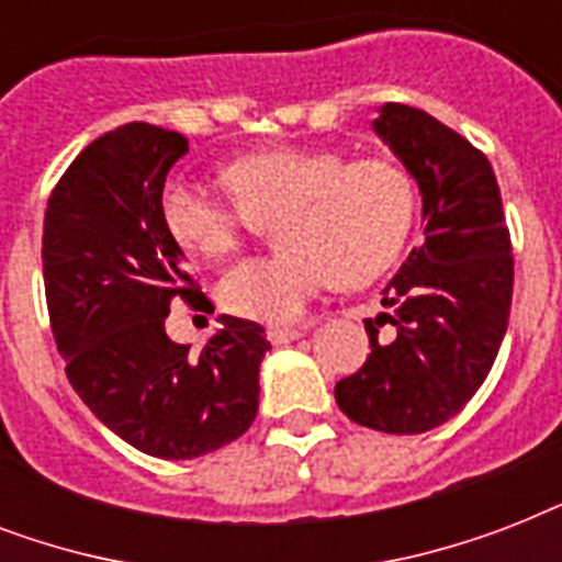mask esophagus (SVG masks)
<instances>
[{
  "label": "esophagus",
  "instance_id": "obj_1",
  "mask_svg": "<svg viewBox=\"0 0 562 562\" xmlns=\"http://www.w3.org/2000/svg\"><path fill=\"white\" fill-rule=\"evenodd\" d=\"M297 338H303V329H297V326H271V329H268V341H271L273 347L297 341Z\"/></svg>",
  "mask_w": 562,
  "mask_h": 562
}]
</instances>
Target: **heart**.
I'll list each match as a JSON object with an SVG mask.
<instances>
[{
	"label": "heart",
	"mask_w": 562,
	"mask_h": 562,
	"mask_svg": "<svg viewBox=\"0 0 562 562\" xmlns=\"http://www.w3.org/2000/svg\"><path fill=\"white\" fill-rule=\"evenodd\" d=\"M236 203L175 180L162 189L166 233L187 254L224 259L265 221H280L277 256H256L221 280L227 312L259 324H297L333 280L364 285L382 277L408 245L417 187L400 162L344 160L333 148L277 145L224 171Z\"/></svg>",
	"instance_id": "heart-1"
}]
</instances>
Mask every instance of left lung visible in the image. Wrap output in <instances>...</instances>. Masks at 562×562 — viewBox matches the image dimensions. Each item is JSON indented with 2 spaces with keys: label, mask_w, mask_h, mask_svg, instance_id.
<instances>
[{
  "label": "left lung",
  "mask_w": 562,
  "mask_h": 562,
  "mask_svg": "<svg viewBox=\"0 0 562 562\" xmlns=\"http://www.w3.org/2000/svg\"><path fill=\"white\" fill-rule=\"evenodd\" d=\"M423 194V245L382 291L375 324L396 326L359 373L335 384L338 408L359 426L419 435L475 396L498 356L514 297V256L496 175L452 127L408 104H384L373 122Z\"/></svg>",
  "instance_id": "1"
}]
</instances>
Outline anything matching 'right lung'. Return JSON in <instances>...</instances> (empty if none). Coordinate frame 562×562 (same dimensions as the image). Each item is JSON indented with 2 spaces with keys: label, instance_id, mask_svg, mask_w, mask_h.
Returning <instances> with one entry per match:
<instances>
[{
  "label": "right lung",
  "instance_id": "obj_1",
  "mask_svg": "<svg viewBox=\"0 0 562 562\" xmlns=\"http://www.w3.org/2000/svg\"><path fill=\"white\" fill-rule=\"evenodd\" d=\"M178 131L131 122L90 143L55 187L43 221V280L57 352L83 405L125 443L189 461L233 443L259 411L271 344L221 315L201 352L166 335L171 300L210 306L160 212Z\"/></svg>",
  "mask_w": 562,
  "mask_h": 562
}]
</instances>
